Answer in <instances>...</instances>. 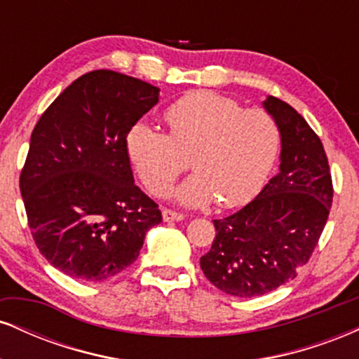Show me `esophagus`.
Returning a JSON list of instances; mask_svg holds the SVG:
<instances>
[{
    "instance_id": "1",
    "label": "esophagus",
    "mask_w": 359,
    "mask_h": 359,
    "mask_svg": "<svg viewBox=\"0 0 359 359\" xmlns=\"http://www.w3.org/2000/svg\"><path fill=\"white\" fill-rule=\"evenodd\" d=\"M162 216H163V221H165V222L182 221V219H184V217H185L182 212H177V211H172V209H163V211H162Z\"/></svg>"
}]
</instances>
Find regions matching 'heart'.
<instances>
[{
	"label": "heart",
	"mask_w": 359,
	"mask_h": 359,
	"mask_svg": "<svg viewBox=\"0 0 359 359\" xmlns=\"http://www.w3.org/2000/svg\"><path fill=\"white\" fill-rule=\"evenodd\" d=\"M168 135L137 123L126 137L128 158L154 196H165L185 168L196 174L177 189L185 205L212 201L229 209L250 203L269 179L280 150V130L262 109L211 90H196L165 111Z\"/></svg>",
	"instance_id": "1"
}]
</instances>
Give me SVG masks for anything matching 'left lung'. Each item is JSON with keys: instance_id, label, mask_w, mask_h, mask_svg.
Masks as SVG:
<instances>
[{"instance_id": "8db88e82", "label": "left lung", "mask_w": 359, "mask_h": 359, "mask_svg": "<svg viewBox=\"0 0 359 359\" xmlns=\"http://www.w3.org/2000/svg\"><path fill=\"white\" fill-rule=\"evenodd\" d=\"M263 108L280 130V172L245 208L212 221L216 238L201 258L214 287L245 299L297 277L323 234L334 194L323 142L306 119L273 96Z\"/></svg>"}]
</instances>
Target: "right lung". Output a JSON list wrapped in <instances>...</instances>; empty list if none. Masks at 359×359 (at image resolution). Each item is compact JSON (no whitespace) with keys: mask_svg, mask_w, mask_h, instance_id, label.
Returning a JSON list of instances; mask_svg holds the SVG:
<instances>
[{"mask_svg":"<svg viewBox=\"0 0 359 359\" xmlns=\"http://www.w3.org/2000/svg\"><path fill=\"white\" fill-rule=\"evenodd\" d=\"M160 89L114 71L81 76L34 128L20 175L36 248L69 277L102 282L138 258L162 222L138 185L126 137L158 102Z\"/></svg>","mask_w":359,"mask_h":359,"instance_id":"right-lung-1","label":"right lung"}]
</instances>
